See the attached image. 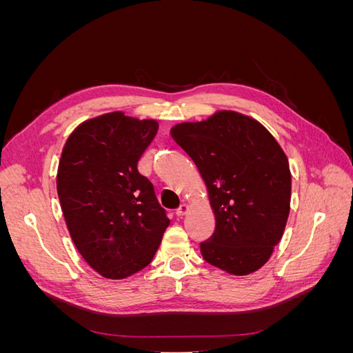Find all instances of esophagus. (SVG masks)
<instances>
[{
	"label": "esophagus",
	"instance_id": "obj_1",
	"mask_svg": "<svg viewBox=\"0 0 353 353\" xmlns=\"http://www.w3.org/2000/svg\"><path fill=\"white\" fill-rule=\"evenodd\" d=\"M188 206L187 205H181L179 208H178V210H176V215L178 216H184V215H187V213H188Z\"/></svg>",
	"mask_w": 353,
	"mask_h": 353
}]
</instances>
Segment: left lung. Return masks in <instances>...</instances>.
<instances>
[{
  "label": "left lung",
  "instance_id": "1",
  "mask_svg": "<svg viewBox=\"0 0 353 353\" xmlns=\"http://www.w3.org/2000/svg\"><path fill=\"white\" fill-rule=\"evenodd\" d=\"M205 181L215 231L200 243L203 259L232 275L268 262L290 212L292 174L275 138L258 121L222 110L170 130Z\"/></svg>",
  "mask_w": 353,
  "mask_h": 353
}]
</instances>
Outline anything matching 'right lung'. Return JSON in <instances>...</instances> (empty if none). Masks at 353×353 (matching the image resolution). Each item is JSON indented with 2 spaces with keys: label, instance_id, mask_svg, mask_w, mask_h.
<instances>
[{
  "label": "right lung",
  "instance_id": "1",
  "mask_svg": "<svg viewBox=\"0 0 353 353\" xmlns=\"http://www.w3.org/2000/svg\"><path fill=\"white\" fill-rule=\"evenodd\" d=\"M159 123L122 112L82 122L63 147L57 193L70 237L92 270L126 279L150 263L169 225L138 160Z\"/></svg>",
  "mask_w": 353,
  "mask_h": 353
}]
</instances>
